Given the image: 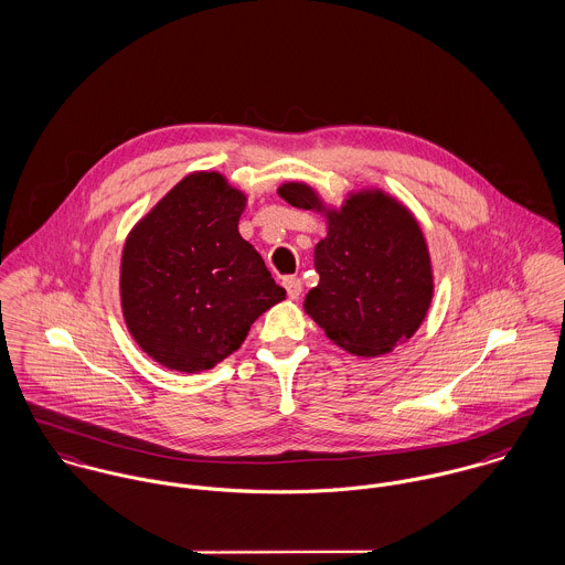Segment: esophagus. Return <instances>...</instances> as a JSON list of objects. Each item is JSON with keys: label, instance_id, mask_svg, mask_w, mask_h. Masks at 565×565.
I'll use <instances>...</instances> for the list:
<instances>
[{"label": "esophagus", "instance_id": "1", "mask_svg": "<svg viewBox=\"0 0 565 565\" xmlns=\"http://www.w3.org/2000/svg\"><path fill=\"white\" fill-rule=\"evenodd\" d=\"M282 285H285V289H287L289 300H298V298H300V294H302V282H300V278L287 276V278L282 280Z\"/></svg>", "mask_w": 565, "mask_h": 565}]
</instances>
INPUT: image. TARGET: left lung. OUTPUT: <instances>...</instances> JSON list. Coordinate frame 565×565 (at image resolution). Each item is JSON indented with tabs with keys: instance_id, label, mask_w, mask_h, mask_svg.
Segmentation results:
<instances>
[{
	"instance_id": "left-lung-1",
	"label": "left lung",
	"mask_w": 565,
	"mask_h": 565,
	"mask_svg": "<svg viewBox=\"0 0 565 565\" xmlns=\"http://www.w3.org/2000/svg\"><path fill=\"white\" fill-rule=\"evenodd\" d=\"M278 195L326 217L328 235L313 252L320 285L305 300L326 337L356 356L387 354L411 339L435 285L424 233L403 202L361 189L332 209L307 182H285Z\"/></svg>"
}]
</instances>
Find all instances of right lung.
<instances>
[{
    "mask_svg": "<svg viewBox=\"0 0 565 565\" xmlns=\"http://www.w3.org/2000/svg\"><path fill=\"white\" fill-rule=\"evenodd\" d=\"M245 202L220 171H193L126 237L121 313L137 345L167 370L215 367L287 296L239 235Z\"/></svg>",
    "mask_w": 565,
    "mask_h": 565,
    "instance_id": "add662e5",
    "label": "right lung"
}]
</instances>
